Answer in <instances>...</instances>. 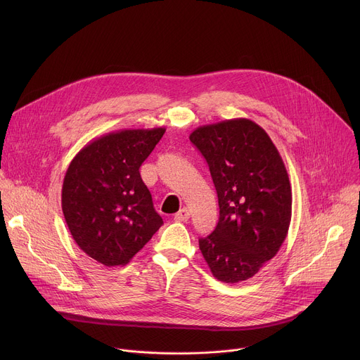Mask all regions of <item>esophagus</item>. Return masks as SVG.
<instances>
[{
	"instance_id": "obj_1",
	"label": "esophagus",
	"mask_w": 360,
	"mask_h": 360,
	"mask_svg": "<svg viewBox=\"0 0 360 360\" xmlns=\"http://www.w3.org/2000/svg\"><path fill=\"white\" fill-rule=\"evenodd\" d=\"M189 217H191L189 210L182 208L179 212H176V214H175L174 219H175V221H178V222H185V221H188V219H189Z\"/></svg>"
}]
</instances>
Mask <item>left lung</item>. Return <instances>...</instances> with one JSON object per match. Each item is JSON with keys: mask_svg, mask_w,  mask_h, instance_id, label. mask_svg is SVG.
Instances as JSON below:
<instances>
[{"mask_svg": "<svg viewBox=\"0 0 360 360\" xmlns=\"http://www.w3.org/2000/svg\"><path fill=\"white\" fill-rule=\"evenodd\" d=\"M189 139L208 162L219 203L218 225L199 239V249L218 281H246L288 235L292 189L285 164L265 129L246 118L199 127Z\"/></svg>", "mask_w": 360, "mask_h": 360, "instance_id": "8db88e82", "label": "left lung"}]
</instances>
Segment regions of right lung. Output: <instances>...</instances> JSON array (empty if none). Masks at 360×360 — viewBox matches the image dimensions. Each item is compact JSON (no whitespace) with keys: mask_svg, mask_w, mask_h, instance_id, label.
<instances>
[{"mask_svg":"<svg viewBox=\"0 0 360 360\" xmlns=\"http://www.w3.org/2000/svg\"><path fill=\"white\" fill-rule=\"evenodd\" d=\"M164 134L165 128H152L102 135L67 169L65 222L77 245L102 265H127L164 224L139 174Z\"/></svg>","mask_w":360,"mask_h":360,"instance_id":"right-lung-1","label":"right lung"}]
</instances>
